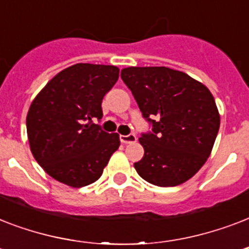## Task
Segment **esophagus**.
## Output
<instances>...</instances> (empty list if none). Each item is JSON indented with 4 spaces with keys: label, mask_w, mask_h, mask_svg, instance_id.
Wrapping results in <instances>:
<instances>
[{
    "label": "esophagus",
    "mask_w": 249,
    "mask_h": 249,
    "mask_svg": "<svg viewBox=\"0 0 249 249\" xmlns=\"http://www.w3.org/2000/svg\"><path fill=\"white\" fill-rule=\"evenodd\" d=\"M120 141L124 144L126 143H134L137 141L136 134H128V136H120Z\"/></svg>",
    "instance_id": "34e87169"
}]
</instances>
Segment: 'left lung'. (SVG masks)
<instances>
[{
  "instance_id": "obj_1",
  "label": "left lung",
  "mask_w": 249,
  "mask_h": 249,
  "mask_svg": "<svg viewBox=\"0 0 249 249\" xmlns=\"http://www.w3.org/2000/svg\"><path fill=\"white\" fill-rule=\"evenodd\" d=\"M121 79L152 125V132L140 138L144 155L134 163L137 173L160 187L190 179L211 155L220 129L212 93L168 67H128L121 70Z\"/></svg>"
}]
</instances>
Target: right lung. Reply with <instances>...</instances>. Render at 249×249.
<instances>
[{
  "label": "right lung",
  "mask_w": 249,
  "mask_h": 249,
  "mask_svg": "<svg viewBox=\"0 0 249 249\" xmlns=\"http://www.w3.org/2000/svg\"><path fill=\"white\" fill-rule=\"evenodd\" d=\"M119 68L77 63L60 71L37 94L27 115L32 155L46 173L71 187L101 177L120 146L117 133L102 130V99L119 79Z\"/></svg>",
  "instance_id": "obj_1"
}]
</instances>
